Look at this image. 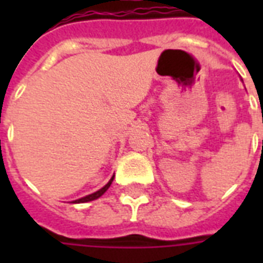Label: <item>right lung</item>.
I'll use <instances>...</instances> for the list:
<instances>
[{"label":"right lung","mask_w":263,"mask_h":263,"mask_svg":"<svg viewBox=\"0 0 263 263\" xmlns=\"http://www.w3.org/2000/svg\"><path fill=\"white\" fill-rule=\"evenodd\" d=\"M113 177H115V176H113ZM113 177H111V179L109 180V183H107L106 185H105V187H102V188H101V190H99V191L94 192V194H90V195L84 196V198H80V199H76V200H73V202H72V203H84V202H90V200L98 199L99 196H102L103 194H105V192H106V190H107V188L110 187L111 181H113Z\"/></svg>","instance_id":"1"}]
</instances>
